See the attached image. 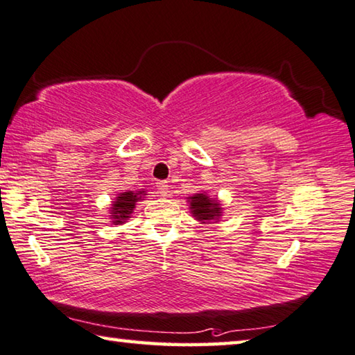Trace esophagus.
I'll use <instances>...</instances> for the list:
<instances>
[{"mask_svg":"<svg viewBox=\"0 0 355 355\" xmlns=\"http://www.w3.org/2000/svg\"><path fill=\"white\" fill-rule=\"evenodd\" d=\"M168 187H170V185H168V182H164V181L157 182V193L160 196H166L168 195Z\"/></svg>","mask_w":355,"mask_h":355,"instance_id":"obj_1","label":"esophagus"}]
</instances>
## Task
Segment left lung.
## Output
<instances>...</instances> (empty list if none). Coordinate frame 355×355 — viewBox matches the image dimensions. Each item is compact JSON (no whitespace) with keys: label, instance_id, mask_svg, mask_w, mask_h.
<instances>
[{"label":"left lung","instance_id":"left-lung-1","mask_svg":"<svg viewBox=\"0 0 355 355\" xmlns=\"http://www.w3.org/2000/svg\"><path fill=\"white\" fill-rule=\"evenodd\" d=\"M190 212L195 220H198L201 225H210V223L220 221L223 216V207L221 201L218 198H210L206 191L201 193H195L193 196H189Z\"/></svg>","mask_w":355,"mask_h":355}]
</instances>
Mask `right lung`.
I'll return each instance as SVG.
<instances>
[{
  "mask_svg": "<svg viewBox=\"0 0 355 355\" xmlns=\"http://www.w3.org/2000/svg\"><path fill=\"white\" fill-rule=\"evenodd\" d=\"M146 190H135V191H121L115 196V200L110 204V210H109V218L112 225H124L130 215L134 214V209L137 206V202L143 201L146 198Z\"/></svg>",
  "mask_w": 355,
  "mask_h": 355,
  "instance_id": "right-lung-1",
  "label": "right lung"
}]
</instances>
